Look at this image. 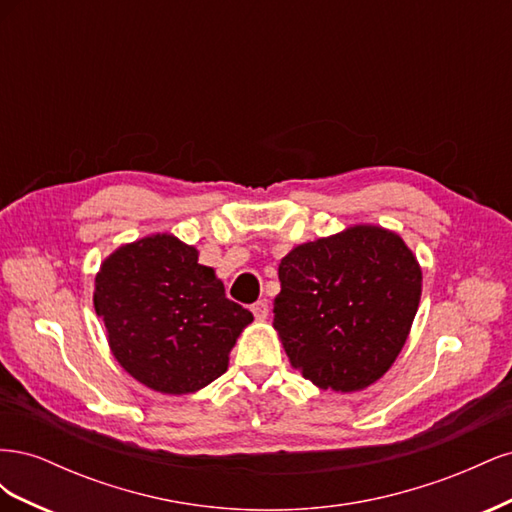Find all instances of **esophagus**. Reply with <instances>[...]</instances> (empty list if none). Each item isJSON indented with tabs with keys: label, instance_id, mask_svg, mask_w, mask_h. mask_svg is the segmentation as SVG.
Listing matches in <instances>:
<instances>
[{
	"label": "esophagus",
	"instance_id": "1",
	"mask_svg": "<svg viewBox=\"0 0 512 512\" xmlns=\"http://www.w3.org/2000/svg\"><path fill=\"white\" fill-rule=\"evenodd\" d=\"M252 314L256 320H265L269 316V301L267 299H260L252 305Z\"/></svg>",
	"mask_w": 512,
	"mask_h": 512
}]
</instances>
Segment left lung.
Returning <instances> with one entry per match:
<instances>
[{"instance_id": "1", "label": "left lung", "mask_w": 512, "mask_h": 512, "mask_svg": "<svg viewBox=\"0 0 512 512\" xmlns=\"http://www.w3.org/2000/svg\"><path fill=\"white\" fill-rule=\"evenodd\" d=\"M277 275L273 329L305 380L356 393L391 369L423 292L421 265L397 232L348 226L292 247Z\"/></svg>"}]
</instances>
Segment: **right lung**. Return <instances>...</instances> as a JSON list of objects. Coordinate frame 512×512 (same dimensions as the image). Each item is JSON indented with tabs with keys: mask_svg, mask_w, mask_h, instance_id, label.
<instances>
[{
	"mask_svg": "<svg viewBox=\"0 0 512 512\" xmlns=\"http://www.w3.org/2000/svg\"><path fill=\"white\" fill-rule=\"evenodd\" d=\"M94 307L117 363L147 389L190 395L228 369L230 350L254 316L173 232H153L108 254Z\"/></svg>",
	"mask_w": 512,
	"mask_h": 512,
	"instance_id": "add662e5",
	"label": "right lung"
}]
</instances>
